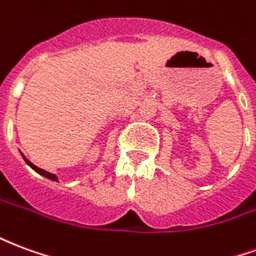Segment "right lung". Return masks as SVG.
Wrapping results in <instances>:
<instances>
[{
    "mask_svg": "<svg viewBox=\"0 0 256 256\" xmlns=\"http://www.w3.org/2000/svg\"><path fill=\"white\" fill-rule=\"evenodd\" d=\"M22 156H23V159H24L26 163H27V164H28V166H30L32 170H36L38 174H41V176L49 178V180H52V181H58V177H56L54 174H52V172H45V170H42V168H40V167H36V164H32L30 160H27V159H26V156L23 155V154H22Z\"/></svg>",
    "mask_w": 256,
    "mask_h": 256,
    "instance_id": "obj_1",
    "label": "right lung"
}]
</instances>
